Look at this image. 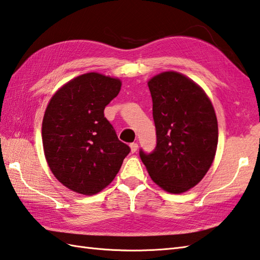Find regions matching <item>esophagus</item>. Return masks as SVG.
<instances>
[{
  "mask_svg": "<svg viewBox=\"0 0 260 260\" xmlns=\"http://www.w3.org/2000/svg\"><path fill=\"white\" fill-rule=\"evenodd\" d=\"M129 147H131V152L134 154V153H136V150L138 148V144L137 143H132V144H129Z\"/></svg>",
  "mask_w": 260,
  "mask_h": 260,
  "instance_id": "esophagus-1",
  "label": "esophagus"
}]
</instances>
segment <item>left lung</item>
Instances as JSON below:
<instances>
[{"instance_id": "obj_1", "label": "left lung", "mask_w": 260, "mask_h": 260, "mask_svg": "<svg viewBox=\"0 0 260 260\" xmlns=\"http://www.w3.org/2000/svg\"><path fill=\"white\" fill-rule=\"evenodd\" d=\"M153 100L156 147L140 150L150 178L162 189L180 194L208 172L218 143L212 102L195 82L177 72H164L148 82Z\"/></svg>"}]
</instances>
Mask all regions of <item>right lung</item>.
<instances>
[{"label": "right lung", "mask_w": 260, "mask_h": 260, "mask_svg": "<svg viewBox=\"0 0 260 260\" xmlns=\"http://www.w3.org/2000/svg\"><path fill=\"white\" fill-rule=\"evenodd\" d=\"M120 86L118 78L86 73L66 83L48 103L42 124L44 154L54 176L71 190L98 194L131 152L104 117Z\"/></svg>", "instance_id": "obj_1"}]
</instances>
